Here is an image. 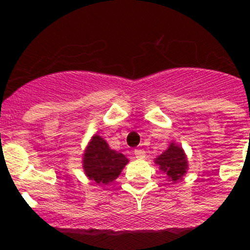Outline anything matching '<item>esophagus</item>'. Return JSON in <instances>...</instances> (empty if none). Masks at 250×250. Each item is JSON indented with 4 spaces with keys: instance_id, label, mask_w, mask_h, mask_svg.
<instances>
[{
    "instance_id": "34e87169",
    "label": "esophagus",
    "mask_w": 250,
    "mask_h": 250,
    "mask_svg": "<svg viewBox=\"0 0 250 250\" xmlns=\"http://www.w3.org/2000/svg\"><path fill=\"white\" fill-rule=\"evenodd\" d=\"M134 155H135V158H138V159H144L145 151L141 149H136V150H134Z\"/></svg>"
}]
</instances>
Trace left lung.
<instances>
[{"mask_svg":"<svg viewBox=\"0 0 250 250\" xmlns=\"http://www.w3.org/2000/svg\"><path fill=\"white\" fill-rule=\"evenodd\" d=\"M155 164L159 169L164 171L167 179L176 183L185 175L188 170V159L183 147L171 143L161 155L155 159Z\"/></svg>","mask_w":250,"mask_h":250,"instance_id":"obj_1","label":"left lung"}]
</instances>
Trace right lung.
<instances>
[{
  "label": "right lung",
  "mask_w": 250,
  "mask_h": 250,
  "mask_svg": "<svg viewBox=\"0 0 250 250\" xmlns=\"http://www.w3.org/2000/svg\"><path fill=\"white\" fill-rule=\"evenodd\" d=\"M129 159L110 149L109 144L100 135L92 136L83 154V170L86 176L99 185L114 182L120 175L121 170Z\"/></svg>",
  "instance_id": "obj_1"
}]
</instances>
